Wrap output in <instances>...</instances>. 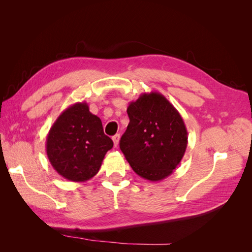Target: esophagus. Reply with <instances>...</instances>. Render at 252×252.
Instances as JSON below:
<instances>
[{
  "mask_svg": "<svg viewBox=\"0 0 252 252\" xmlns=\"http://www.w3.org/2000/svg\"><path fill=\"white\" fill-rule=\"evenodd\" d=\"M120 134H114L113 136H112V141H113V143H114V147H117L118 146V144H119V142H120Z\"/></svg>",
  "mask_w": 252,
  "mask_h": 252,
  "instance_id": "1",
  "label": "esophagus"
}]
</instances>
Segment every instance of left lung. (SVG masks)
Returning a JSON list of instances; mask_svg holds the SVG:
<instances>
[{
  "label": "left lung",
  "instance_id": "1",
  "mask_svg": "<svg viewBox=\"0 0 252 252\" xmlns=\"http://www.w3.org/2000/svg\"><path fill=\"white\" fill-rule=\"evenodd\" d=\"M127 113L122 152L141 178L164 180L177 168L187 148V129L180 112L163 94L151 91L129 103Z\"/></svg>",
  "mask_w": 252,
  "mask_h": 252
}]
</instances>
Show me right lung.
<instances>
[{"mask_svg":"<svg viewBox=\"0 0 252 252\" xmlns=\"http://www.w3.org/2000/svg\"><path fill=\"white\" fill-rule=\"evenodd\" d=\"M113 142L103 130L101 119L85 102L75 103L60 114L46 139V152L55 170L68 181L85 182L101 168Z\"/></svg>","mask_w":252,"mask_h":252,"instance_id":"right-lung-1","label":"right lung"}]
</instances>
